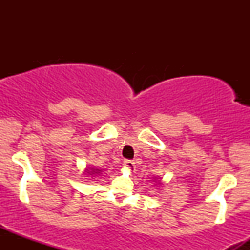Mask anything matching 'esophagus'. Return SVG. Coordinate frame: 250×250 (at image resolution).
<instances>
[{
  "instance_id": "1",
  "label": "esophagus",
  "mask_w": 250,
  "mask_h": 250,
  "mask_svg": "<svg viewBox=\"0 0 250 250\" xmlns=\"http://www.w3.org/2000/svg\"><path fill=\"white\" fill-rule=\"evenodd\" d=\"M123 167L128 169L129 171H133L135 169V163L133 161H130V160H125V161L123 162Z\"/></svg>"
}]
</instances>
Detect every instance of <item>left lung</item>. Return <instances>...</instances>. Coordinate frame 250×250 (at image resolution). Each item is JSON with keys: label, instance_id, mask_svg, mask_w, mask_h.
Segmentation results:
<instances>
[{"label": "left lung", "instance_id": "left-lung-1", "mask_svg": "<svg viewBox=\"0 0 250 250\" xmlns=\"http://www.w3.org/2000/svg\"><path fill=\"white\" fill-rule=\"evenodd\" d=\"M155 182H156V180H155ZM157 183H159V185H161V181L157 180Z\"/></svg>", "mask_w": 250, "mask_h": 250}]
</instances>
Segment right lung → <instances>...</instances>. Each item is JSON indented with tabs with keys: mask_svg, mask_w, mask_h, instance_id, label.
<instances>
[{
	"mask_svg": "<svg viewBox=\"0 0 250 250\" xmlns=\"http://www.w3.org/2000/svg\"><path fill=\"white\" fill-rule=\"evenodd\" d=\"M83 173H84L85 175H89V176H91V179H93V177L99 176V175L102 173V169H96L94 167H87Z\"/></svg>",
	"mask_w": 250,
	"mask_h": 250,
	"instance_id": "1",
	"label": "right lung"
}]
</instances>
